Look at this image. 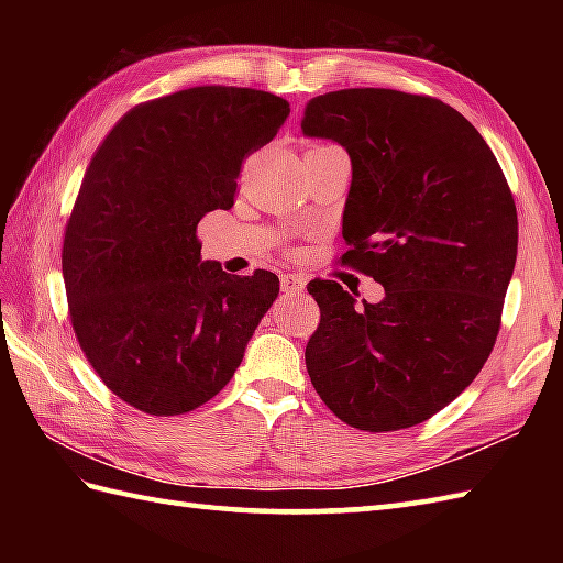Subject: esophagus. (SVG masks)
I'll use <instances>...</instances> for the list:
<instances>
[{"mask_svg":"<svg viewBox=\"0 0 563 563\" xmlns=\"http://www.w3.org/2000/svg\"><path fill=\"white\" fill-rule=\"evenodd\" d=\"M280 288L285 295H302L307 288V280L302 278V275L285 273V275H280Z\"/></svg>","mask_w":563,"mask_h":563,"instance_id":"esophagus-1","label":"esophagus"}]
</instances>
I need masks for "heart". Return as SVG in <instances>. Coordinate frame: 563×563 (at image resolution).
<instances>
[{
  "label": "heart",
  "instance_id": "heart-1",
  "mask_svg": "<svg viewBox=\"0 0 563 563\" xmlns=\"http://www.w3.org/2000/svg\"><path fill=\"white\" fill-rule=\"evenodd\" d=\"M312 150H317V147H312Z\"/></svg>",
  "mask_w": 563,
  "mask_h": 563
}]
</instances>
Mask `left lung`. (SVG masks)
Returning <instances> with one entry per match:
<instances>
[{"label": "left lung", "mask_w": 563, "mask_h": 563, "mask_svg": "<svg viewBox=\"0 0 563 563\" xmlns=\"http://www.w3.org/2000/svg\"><path fill=\"white\" fill-rule=\"evenodd\" d=\"M302 135L351 157L343 263L385 288L357 305L336 280L307 285L321 309L305 361L329 409L385 433L438 413L492 353L518 256V212L486 140L452 106L394 89L307 103Z\"/></svg>", "instance_id": "obj_1"}]
</instances>
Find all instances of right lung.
<instances>
[{
	"instance_id": "add662e5",
	"label": "right lung",
	"mask_w": 563,
	"mask_h": 563,
	"mask_svg": "<svg viewBox=\"0 0 563 563\" xmlns=\"http://www.w3.org/2000/svg\"><path fill=\"white\" fill-rule=\"evenodd\" d=\"M288 115L268 91L196 87L135 106L93 154L65 230L67 305L87 361L135 409L210 401L278 297L271 271L202 261L196 230L234 206L244 157Z\"/></svg>"
}]
</instances>
